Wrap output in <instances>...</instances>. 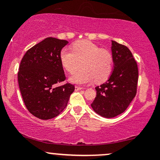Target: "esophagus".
<instances>
[{
	"mask_svg": "<svg viewBox=\"0 0 160 160\" xmlns=\"http://www.w3.org/2000/svg\"><path fill=\"white\" fill-rule=\"evenodd\" d=\"M83 89V88L81 87V86H75V90L78 91V90H81V89Z\"/></svg>",
	"mask_w": 160,
	"mask_h": 160,
	"instance_id": "obj_1",
	"label": "esophagus"
}]
</instances>
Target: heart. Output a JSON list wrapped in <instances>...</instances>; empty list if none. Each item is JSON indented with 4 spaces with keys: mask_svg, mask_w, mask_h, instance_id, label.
I'll return each mask as SVG.
<instances>
[{
    "mask_svg": "<svg viewBox=\"0 0 160 160\" xmlns=\"http://www.w3.org/2000/svg\"><path fill=\"white\" fill-rule=\"evenodd\" d=\"M72 49L63 48L60 52V60L67 71L74 73L70 78L75 83H88L105 81L113 70V55L107 49L86 40H79L72 45Z\"/></svg>",
    "mask_w": 160,
    "mask_h": 160,
    "instance_id": "obj_1",
    "label": "heart"
}]
</instances>
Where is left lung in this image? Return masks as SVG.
<instances>
[{
    "label": "left lung",
    "instance_id": "obj_1",
    "mask_svg": "<svg viewBox=\"0 0 160 160\" xmlns=\"http://www.w3.org/2000/svg\"><path fill=\"white\" fill-rule=\"evenodd\" d=\"M114 68L107 82L96 86L92 108L99 115L112 118L123 113L137 93L138 68L126 46L112 40Z\"/></svg>",
    "mask_w": 160,
    "mask_h": 160
}]
</instances>
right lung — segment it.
<instances>
[{
	"mask_svg": "<svg viewBox=\"0 0 160 160\" xmlns=\"http://www.w3.org/2000/svg\"><path fill=\"white\" fill-rule=\"evenodd\" d=\"M68 42L47 38L24 55L18 82L28 111L41 120L54 118L67 106L74 85L65 81L66 77L60 60V52Z\"/></svg>",
	"mask_w": 160,
	"mask_h": 160,
	"instance_id": "1",
	"label": "right lung"
}]
</instances>
